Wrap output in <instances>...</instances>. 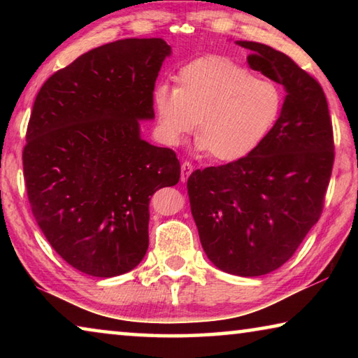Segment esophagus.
<instances>
[{
  "instance_id": "1",
  "label": "esophagus",
  "mask_w": 358,
  "mask_h": 358,
  "mask_svg": "<svg viewBox=\"0 0 358 358\" xmlns=\"http://www.w3.org/2000/svg\"><path fill=\"white\" fill-rule=\"evenodd\" d=\"M192 171H194V166L191 164V162H187V161H185L183 164H181V181H185L189 178V175L192 173Z\"/></svg>"
}]
</instances>
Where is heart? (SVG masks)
<instances>
[{"label":"heart","mask_w":358,"mask_h":358,"mask_svg":"<svg viewBox=\"0 0 358 358\" xmlns=\"http://www.w3.org/2000/svg\"><path fill=\"white\" fill-rule=\"evenodd\" d=\"M175 80L177 87L153 90L157 131L167 145H178L197 124L199 148L216 161H240L262 145L280 117V87L230 58L194 59Z\"/></svg>","instance_id":"1"}]
</instances>
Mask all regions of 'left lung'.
<instances>
[{
    "mask_svg": "<svg viewBox=\"0 0 358 358\" xmlns=\"http://www.w3.org/2000/svg\"><path fill=\"white\" fill-rule=\"evenodd\" d=\"M248 64L281 83L273 129L250 156L187 178L191 213L207 257L237 276H260L292 257L319 221L335 145L329 104L316 78L282 52L237 41Z\"/></svg>",
    "mask_w": 358,
    "mask_h": 358,
    "instance_id": "obj_1",
    "label": "left lung"
}]
</instances>
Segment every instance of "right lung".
<instances>
[{"label":"right lung","instance_id":"right-lung-1","mask_svg":"<svg viewBox=\"0 0 358 358\" xmlns=\"http://www.w3.org/2000/svg\"><path fill=\"white\" fill-rule=\"evenodd\" d=\"M172 48L159 38L121 39L59 69L36 96L23 175L36 222L85 275L128 273L148 250L150 197L180 180L171 148L141 137Z\"/></svg>","mask_w":358,"mask_h":358}]
</instances>
